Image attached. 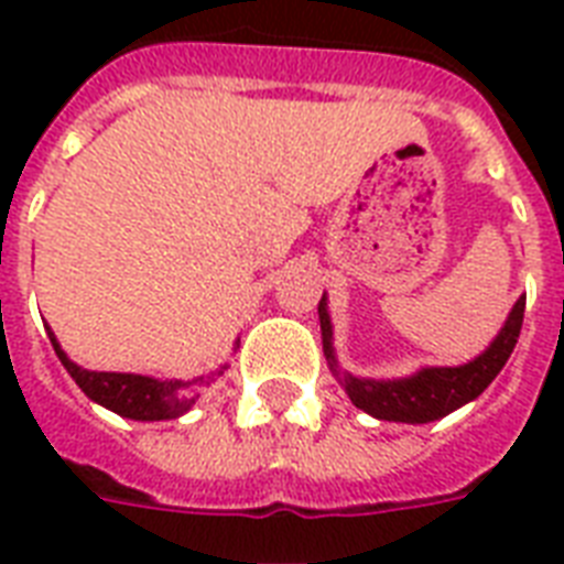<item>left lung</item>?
<instances>
[{
	"label": "left lung",
	"mask_w": 564,
	"mask_h": 564,
	"mask_svg": "<svg viewBox=\"0 0 564 564\" xmlns=\"http://www.w3.org/2000/svg\"><path fill=\"white\" fill-rule=\"evenodd\" d=\"M527 299L516 301L507 325L498 339L477 357V360L456 366V369H421L419 375L403 380H360L345 375L343 386L354 406L369 412L380 421H406V424H427L447 412L459 410L463 403L474 401L486 386L507 366L509 354L516 348L521 325H524ZM318 318H322V339H325V357L336 366L334 348H330V318H327L325 295L318 301ZM336 371V369H334Z\"/></svg>",
	"instance_id": "obj_1"
}]
</instances>
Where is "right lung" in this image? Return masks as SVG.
Returning <instances> with one entry per match:
<instances>
[{"instance_id": "add662e5", "label": "right lung", "mask_w": 564, "mask_h": 564, "mask_svg": "<svg viewBox=\"0 0 564 564\" xmlns=\"http://www.w3.org/2000/svg\"><path fill=\"white\" fill-rule=\"evenodd\" d=\"M48 330V327H46ZM52 348H55L57 360L64 362V369L73 375V380L82 386V392L90 401L108 406V410L126 415L134 421H163L178 419L195 403L193 389L195 386L210 383L213 377H198L193 383H181V380H154L143 375H117V371H87L75 366L57 345L55 334L48 330ZM221 375V371H219Z\"/></svg>"}]
</instances>
